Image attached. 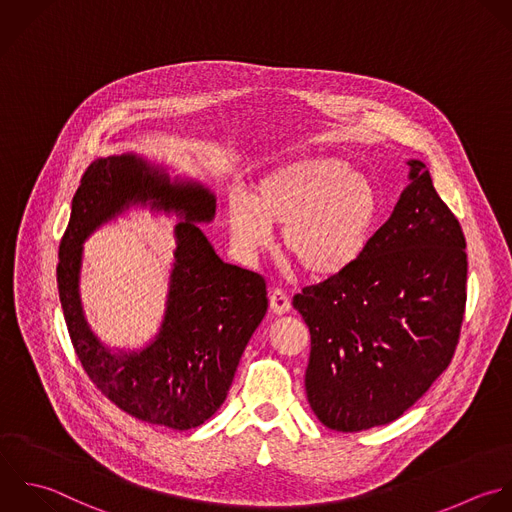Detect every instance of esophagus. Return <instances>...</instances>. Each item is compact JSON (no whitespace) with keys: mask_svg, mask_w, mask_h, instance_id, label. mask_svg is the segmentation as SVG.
<instances>
[{"mask_svg":"<svg viewBox=\"0 0 512 512\" xmlns=\"http://www.w3.org/2000/svg\"><path fill=\"white\" fill-rule=\"evenodd\" d=\"M269 305H271V311L275 315H285L291 309V301H289V297L283 289H273L269 293Z\"/></svg>","mask_w":512,"mask_h":512,"instance_id":"esophagus-1","label":"esophagus"}]
</instances>
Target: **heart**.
<instances>
[{"label":"heart","mask_w":512,"mask_h":512,"mask_svg":"<svg viewBox=\"0 0 512 512\" xmlns=\"http://www.w3.org/2000/svg\"><path fill=\"white\" fill-rule=\"evenodd\" d=\"M379 217L375 183L345 161L313 157L269 169L249 195L233 193L225 219L235 245L255 255L281 227L283 255L313 279L345 273L365 253Z\"/></svg>","instance_id":"heart-1"}]
</instances>
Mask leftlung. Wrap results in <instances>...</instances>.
<instances>
[{"instance_id":"8db88e82","label":"left lung","mask_w":512,"mask_h":512,"mask_svg":"<svg viewBox=\"0 0 512 512\" xmlns=\"http://www.w3.org/2000/svg\"><path fill=\"white\" fill-rule=\"evenodd\" d=\"M361 259L305 287L293 307L311 333L305 373L317 419L341 433L387 425L451 365L467 303V243L419 159Z\"/></svg>"}]
</instances>
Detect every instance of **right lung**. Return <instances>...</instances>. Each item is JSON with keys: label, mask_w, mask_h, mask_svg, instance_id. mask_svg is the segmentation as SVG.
<instances>
[{"label": "right lung", "mask_w": 512, "mask_h": 512, "mask_svg": "<svg viewBox=\"0 0 512 512\" xmlns=\"http://www.w3.org/2000/svg\"><path fill=\"white\" fill-rule=\"evenodd\" d=\"M131 204L175 212L178 247L160 333L139 352H113L92 335L82 313V243ZM215 207V195L197 181H171L135 153L109 155L83 173L59 245V301L87 377L127 415L175 431L203 425L223 405L269 303L263 277L223 263L197 225L211 223Z\"/></svg>", "instance_id": "obj_1"}]
</instances>
